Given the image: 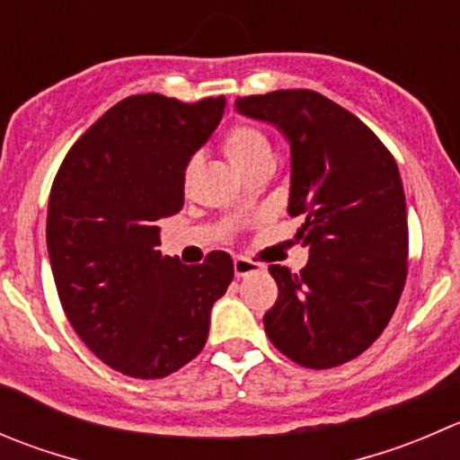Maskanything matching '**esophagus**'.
Returning a JSON list of instances; mask_svg holds the SVG:
<instances>
[{
	"label": "esophagus",
	"instance_id": "1",
	"mask_svg": "<svg viewBox=\"0 0 460 460\" xmlns=\"http://www.w3.org/2000/svg\"><path fill=\"white\" fill-rule=\"evenodd\" d=\"M234 271L238 279H243V276H249V274H256V271H262V265L261 262H253L249 261V258H234Z\"/></svg>",
	"mask_w": 460,
	"mask_h": 460
}]
</instances>
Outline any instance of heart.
<instances>
[{"label": "heart", "mask_w": 460, "mask_h": 460, "mask_svg": "<svg viewBox=\"0 0 460 460\" xmlns=\"http://www.w3.org/2000/svg\"><path fill=\"white\" fill-rule=\"evenodd\" d=\"M222 150H225L231 166L243 172V175L252 172L253 168L274 162L270 137L261 128L249 126V123H240V126L231 128L225 135V141H222Z\"/></svg>", "instance_id": "1"}]
</instances>
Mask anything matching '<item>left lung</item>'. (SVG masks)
Here are the masks:
<instances>
[{
	"label": "left lung",
	"mask_w": 460,
	"mask_h": 460,
	"mask_svg": "<svg viewBox=\"0 0 460 460\" xmlns=\"http://www.w3.org/2000/svg\"><path fill=\"white\" fill-rule=\"evenodd\" d=\"M235 110L288 139V213L303 217L296 240L310 249L298 274L270 267L279 298L262 316L267 337L301 367L350 362L386 328L407 280L398 164L355 114L310 89L244 96Z\"/></svg>",
	"instance_id": "1"
}]
</instances>
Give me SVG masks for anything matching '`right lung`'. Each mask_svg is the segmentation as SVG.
<instances>
[{"instance_id":"add662e5","label":"right lung","mask_w":460,"mask_h":460,"mask_svg":"<svg viewBox=\"0 0 460 460\" xmlns=\"http://www.w3.org/2000/svg\"><path fill=\"white\" fill-rule=\"evenodd\" d=\"M225 96L123 98L66 153L49 195L47 249L66 319L107 367L166 377L204 349L211 307L234 279L229 253L202 265L162 256V217L184 207V177Z\"/></svg>"}]
</instances>
